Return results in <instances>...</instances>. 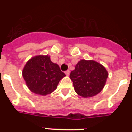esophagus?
Returning a JSON list of instances; mask_svg holds the SVG:
<instances>
[{
    "mask_svg": "<svg viewBox=\"0 0 132 132\" xmlns=\"http://www.w3.org/2000/svg\"><path fill=\"white\" fill-rule=\"evenodd\" d=\"M65 74H66L67 76H68L69 74H70V70H66V71H65Z\"/></svg>",
    "mask_w": 132,
    "mask_h": 132,
    "instance_id": "esophagus-1",
    "label": "esophagus"
}]
</instances>
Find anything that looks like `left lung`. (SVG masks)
Segmentation results:
<instances>
[{
	"instance_id": "left-lung-1",
	"label": "left lung",
	"mask_w": 132,
	"mask_h": 132,
	"mask_svg": "<svg viewBox=\"0 0 132 132\" xmlns=\"http://www.w3.org/2000/svg\"><path fill=\"white\" fill-rule=\"evenodd\" d=\"M108 76L104 66L93 60H85L79 61L70 74L75 91L84 98L99 93L105 86Z\"/></svg>"
}]
</instances>
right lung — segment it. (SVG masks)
<instances>
[{"label":"right lung","mask_w":132,"mask_h":132,"mask_svg":"<svg viewBox=\"0 0 132 132\" xmlns=\"http://www.w3.org/2000/svg\"><path fill=\"white\" fill-rule=\"evenodd\" d=\"M22 76L31 92L46 95L55 90L60 81L66 76L57 64L51 61L48 55H38L27 62Z\"/></svg>","instance_id":"right-lung-1"}]
</instances>
